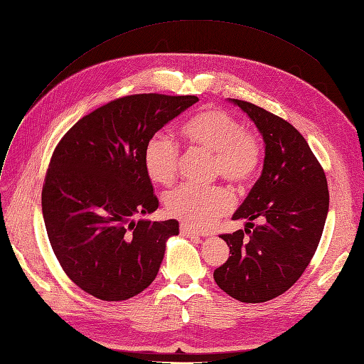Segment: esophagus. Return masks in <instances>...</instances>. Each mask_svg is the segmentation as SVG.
<instances>
[{
	"instance_id": "1",
	"label": "esophagus",
	"mask_w": 364,
	"mask_h": 364,
	"mask_svg": "<svg viewBox=\"0 0 364 364\" xmlns=\"http://www.w3.org/2000/svg\"><path fill=\"white\" fill-rule=\"evenodd\" d=\"M181 235L186 236V237H197V236H200L198 232L193 230L191 228H188V225H185V224H181Z\"/></svg>"
}]
</instances>
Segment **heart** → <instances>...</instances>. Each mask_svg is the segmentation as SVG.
Instances as JSON below:
<instances>
[{"instance_id": "1", "label": "heart", "mask_w": 364, "mask_h": 364, "mask_svg": "<svg viewBox=\"0 0 364 364\" xmlns=\"http://www.w3.org/2000/svg\"><path fill=\"white\" fill-rule=\"evenodd\" d=\"M181 134L193 150L210 155L212 178H223L236 186L252 182L260 168L262 143L256 132L221 108H209L188 120ZM181 154L170 136L155 135L144 149V170L155 183L168 186L178 178ZM166 210L188 228L205 230L233 208L232 194L223 186L206 190L181 186L166 196Z\"/></svg>"}]
</instances>
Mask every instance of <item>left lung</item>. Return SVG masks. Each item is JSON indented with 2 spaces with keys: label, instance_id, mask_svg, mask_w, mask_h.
<instances>
[{
  "label": "left lung",
  "instance_id": "left-lung-1",
  "mask_svg": "<svg viewBox=\"0 0 364 364\" xmlns=\"http://www.w3.org/2000/svg\"><path fill=\"white\" fill-rule=\"evenodd\" d=\"M233 102L260 131L265 161L233 214V220H248V229L220 235L230 256L214 279L237 301L265 303L294 286L315 255L328 214V186L319 161L289 122L247 101Z\"/></svg>",
  "mask_w": 364,
  "mask_h": 364
}]
</instances>
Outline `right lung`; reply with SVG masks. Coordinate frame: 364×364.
Instances as JSON below:
<instances>
[{
  "label": "right lung",
  "mask_w": 364,
  "mask_h": 364,
  "mask_svg": "<svg viewBox=\"0 0 364 364\" xmlns=\"http://www.w3.org/2000/svg\"><path fill=\"white\" fill-rule=\"evenodd\" d=\"M197 101L123 96L80 119L54 149L42 190L45 228L63 271L84 292L123 301L155 280L179 223L132 220L159 205L144 170V149Z\"/></svg>",
  "instance_id": "1"
}]
</instances>
